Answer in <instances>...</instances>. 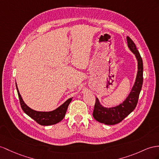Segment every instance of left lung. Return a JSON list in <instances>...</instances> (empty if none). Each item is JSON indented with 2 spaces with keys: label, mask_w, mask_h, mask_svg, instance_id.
<instances>
[{
  "label": "left lung",
  "mask_w": 159,
  "mask_h": 159,
  "mask_svg": "<svg viewBox=\"0 0 159 159\" xmlns=\"http://www.w3.org/2000/svg\"><path fill=\"white\" fill-rule=\"evenodd\" d=\"M127 41L129 50L135 54L138 60V70L136 82L127 99L118 106L112 108L103 107L100 105L98 99L96 98L93 116L97 121L102 124L115 125L120 123L134 111L138 103L143 83V62L135 43L129 37H127Z\"/></svg>",
  "instance_id": "8db88e82"
}]
</instances>
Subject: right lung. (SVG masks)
<instances>
[{
    "mask_svg": "<svg viewBox=\"0 0 159 159\" xmlns=\"http://www.w3.org/2000/svg\"><path fill=\"white\" fill-rule=\"evenodd\" d=\"M16 88H17L18 96L20 101V105L23 111L25 112L27 115L29 116L32 119L34 120L38 124L42 125H54L59 121L62 120L66 114L67 108L68 105L70 104L72 101V98L68 99L66 102L64 103L61 106L58 108L55 109L54 111H50V112H41V111H36L30 108L27 105L24 103V101L22 99V97L20 95L18 88L16 84Z\"/></svg>",
    "mask_w": 159,
    "mask_h": 159,
    "instance_id": "1",
    "label": "right lung"
}]
</instances>
